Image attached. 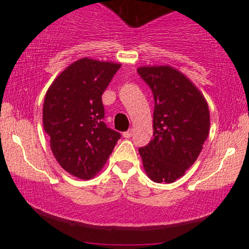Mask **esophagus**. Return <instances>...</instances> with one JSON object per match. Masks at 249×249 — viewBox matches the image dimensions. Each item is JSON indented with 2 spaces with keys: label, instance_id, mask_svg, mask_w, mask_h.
I'll return each instance as SVG.
<instances>
[{
  "label": "esophagus",
  "instance_id": "esophagus-1",
  "mask_svg": "<svg viewBox=\"0 0 249 249\" xmlns=\"http://www.w3.org/2000/svg\"><path fill=\"white\" fill-rule=\"evenodd\" d=\"M123 137H124V138H131V137H132V130H128L126 132L123 133Z\"/></svg>",
  "mask_w": 249,
  "mask_h": 249
}]
</instances>
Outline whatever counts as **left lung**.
<instances>
[{"label": "left lung", "mask_w": 249, "mask_h": 249, "mask_svg": "<svg viewBox=\"0 0 249 249\" xmlns=\"http://www.w3.org/2000/svg\"><path fill=\"white\" fill-rule=\"evenodd\" d=\"M139 76L153 93V139L139 147L145 172L153 181L184 176L202 150L210 131V111L193 83L171 67H142Z\"/></svg>", "instance_id": "left-lung-1"}]
</instances>
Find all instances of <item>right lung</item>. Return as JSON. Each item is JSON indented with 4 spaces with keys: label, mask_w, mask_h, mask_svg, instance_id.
<instances>
[{
    "label": "right lung",
    "mask_w": 249,
    "mask_h": 249,
    "mask_svg": "<svg viewBox=\"0 0 249 249\" xmlns=\"http://www.w3.org/2000/svg\"><path fill=\"white\" fill-rule=\"evenodd\" d=\"M121 64L83 58L53 81L43 105V126L58 164L81 179L95 177L121 133L104 123L102 95Z\"/></svg>",
    "instance_id": "add662e5"
}]
</instances>
